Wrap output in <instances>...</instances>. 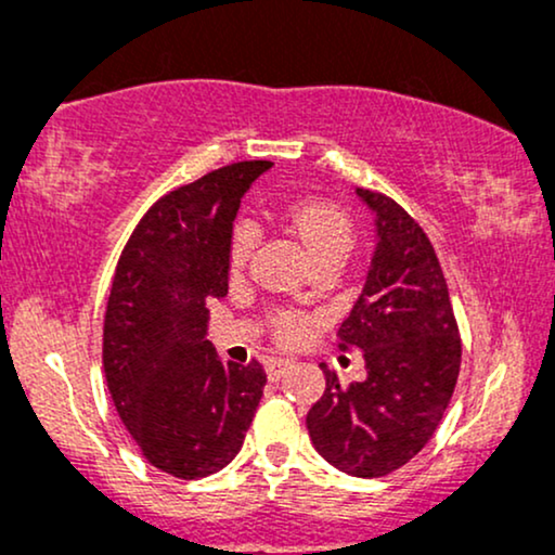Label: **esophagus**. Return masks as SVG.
Masks as SVG:
<instances>
[{"mask_svg":"<svg viewBox=\"0 0 555 555\" xmlns=\"http://www.w3.org/2000/svg\"><path fill=\"white\" fill-rule=\"evenodd\" d=\"M293 366V361L291 358H270V361L264 363V369H267V376H270V379H283L285 376V371H288Z\"/></svg>","mask_w":555,"mask_h":555,"instance_id":"1","label":"esophagus"}]
</instances>
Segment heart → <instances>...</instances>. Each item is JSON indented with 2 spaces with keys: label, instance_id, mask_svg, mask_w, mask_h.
<instances>
[{
  "label": "heart",
  "instance_id": "heart-1",
  "mask_svg": "<svg viewBox=\"0 0 555 555\" xmlns=\"http://www.w3.org/2000/svg\"><path fill=\"white\" fill-rule=\"evenodd\" d=\"M288 225L317 264L327 262V259L345 262V257H348L356 244L353 220H350V215L343 207L332 205V202H298V205L291 207ZM257 244L259 225L251 218H238L231 231V244H228V262H231L233 272L244 270ZM272 327H275L280 340L293 343L309 330V322H306V317L296 314V311H278L272 317Z\"/></svg>",
  "mask_w": 555,
  "mask_h": 555
}]
</instances>
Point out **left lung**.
I'll return each instance as SVG.
<instances>
[{
    "label": "left lung",
    "mask_w": 555,
    "mask_h": 555,
    "mask_svg": "<svg viewBox=\"0 0 555 555\" xmlns=\"http://www.w3.org/2000/svg\"><path fill=\"white\" fill-rule=\"evenodd\" d=\"M376 215V249L361 296L337 330L361 350L366 379L327 389L306 415L311 444L337 470L382 478L428 444L452 400L462 343L444 272L423 228L379 192L356 189Z\"/></svg>",
    "instance_id": "8db88e82"
}]
</instances>
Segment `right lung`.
<instances>
[{
    "mask_svg": "<svg viewBox=\"0 0 555 555\" xmlns=\"http://www.w3.org/2000/svg\"><path fill=\"white\" fill-rule=\"evenodd\" d=\"M270 160L218 168L160 197L116 264L103 322L111 400L145 460L207 478L238 454L267 384L257 361H220L207 304L228 293V244L241 197Z\"/></svg>",
    "mask_w": 555,
    "mask_h": 555,
    "instance_id": "obj_1",
    "label": "right lung"
}]
</instances>
